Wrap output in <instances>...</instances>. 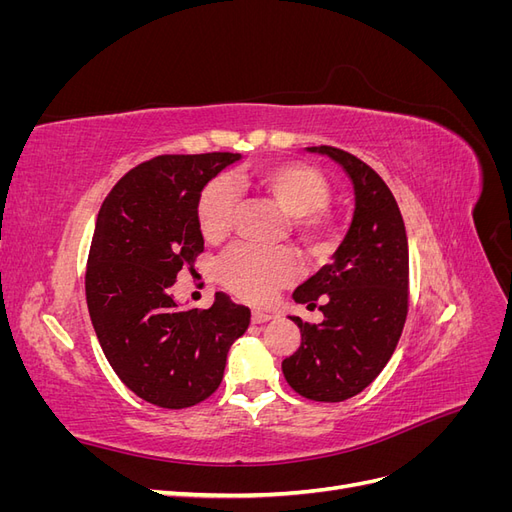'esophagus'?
<instances>
[{"label":"esophagus","instance_id":"esophagus-1","mask_svg":"<svg viewBox=\"0 0 512 512\" xmlns=\"http://www.w3.org/2000/svg\"><path fill=\"white\" fill-rule=\"evenodd\" d=\"M271 318H273V314L267 312V309H254V312H252V322H254V324L267 322V320H271Z\"/></svg>","mask_w":512,"mask_h":512}]
</instances>
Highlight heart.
Segmentation results:
<instances>
[{
	"instance_id": "heart-1",
	"label": "heart",
	"mask_w": 512,
	"mask_h": 512,
	"mask_svg": "<svg viewBox=\"0 0 512 512\" xmlns=\"http://www.w3.org/2000/svg\"><path fill=\"white\" fill-rule=\"evenodd\" d=\"M232 188L271 196L288 213L290 235L312 256H322L333 239V220L327 211L329 181L320 170L305 162H269L252 170L230 175ZM235 215V196L222 179H213L200 192L196 218L203 237L220 243L228 237ZM218 275L222 284L237 297L250 303H267L273 294L292 284L299 275V260L286 247L260 250L237 245L220 260Z\"/></svg>"
}]
</instances>
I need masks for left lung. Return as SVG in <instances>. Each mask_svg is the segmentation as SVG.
I'll use <instances>...</instances> for the list:
<instances>
[{"mask_svg": "<svg viewBox=\"0 0 512 512\" xmlns=\"http://www.w3.org/2000/svg\"><path fill=\"white\" fill-rule=\"evenodd\" d=\"M342 166L354 188V213L333 262L309 277L292 299L316 307L320 324L288 316L301 346L282 361L286 382L314 401H344L361 393L389 363L408 316V237L389 185L352 153L307 147Z\"/></svg>", "mask_w": 512, "mask_h": 512, "instance_id": "8db88e82", "label": "left lung"}]
</instances>
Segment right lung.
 <instances>
[{
	"label": "right lung",
	"instance_id": "obj_1",
	"mask_svg": "<svg viewBox=\"0 0 512 512\" xmlns=\"http://www.w3.org/2000/svg\"><path fill=\"white\" fill-rule=\"evenodd\" d=\"M239 158L158 156L121 177L100 207L85 275L91 324L119 380L153 406L181 410L215 393L232 342L250 327V309L224 292L209 309H181L170 294L205 250L200 192Z\"/></svg>",
	"mask_w": 512,
	"mask_h": 512
}]
</instances>
